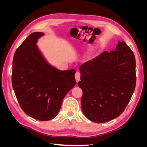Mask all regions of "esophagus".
<instances>
[{
    "label": "esophagus",
    "instance_id": "34e87169",
    "mask_svg": "<svg viewBox=\"0 0 147 147\" xmlns=\"http://www.w3.org/2000/svg\"><path fill=\"white\" fill-rule=\"evenodd\" d=\"M75 79H76V82H78L80 80V73L79 72H76V74H75Z\"/></svg>",
    "mask_w": 147,
    "mask_h": 147
}]
</instances>
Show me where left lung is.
I'll return each mask as SVG.
<instances>
[{
	"label": "left lung",
	"instance_id": "8db88e82",
	"mask_svg": "<svg viewBox=\"0 0 147 147\" xmlns=\"http://www.w3.org/2000/svg\"><path fill=\"white\" fill-rule=\"evenodd\" d=\"M79 88L83 91L82 111L96 123L108 122L123 112L136 84V59L123 41L115 51H105L82 65Z\"/></svg>",
	"mask_w": 147,
	"mask_h": 147
}]
</instances>
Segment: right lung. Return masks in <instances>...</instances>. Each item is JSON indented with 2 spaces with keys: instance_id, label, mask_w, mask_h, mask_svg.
<instances>
[{
  "instance_id": "obj_1",
  "label": "right lung",
  "mask_w": 147,
  "mask_h": 147,
  "mask_svg": "<svg viewBox=\"0 0 147 147\" xmlns=\"http://www.w3.org/2000/svg\"><path fill=\"white\" fill-rule=\"evenodd\" d=\"M44 35L34 32L16 50L11 77L22 109L41 121L56 117L64 97L76 84L74 69L59 70L47 61L37 46L38 39Z\"/></svg>"
}]
</instances>
